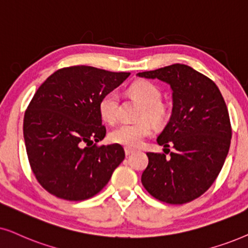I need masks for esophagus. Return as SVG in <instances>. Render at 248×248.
<instances>
[{"label":"esophagus","instance_id":"obj_1","mask_svg":"<svg viewBox=\"0 0 248 248\" xmlns=\"http://www.w3.org/2000/svg\"><path fill=\"white\" fill-rule=\"evenodd\" d=\"M136 152V150H134V148H130V147H124V153H126L127 156H129L130 154H133Z\"/></svg>","mask_w":248,"mask_h":248}]
</instances>
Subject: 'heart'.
<instances>
[{
    "label": "heart",
    "mask_w": 248,
    "mask_h": 248,
    "mask_svg": "<svg viewBox=\"0 0 248 248\" xmlns=\"http://www.w3.org/2000/svg\"><path fill=\"white\" fill-rule=\"evenodd\" d=\"M130 93L136 96L144 105L141 115H146L155 124H161L166 120L168 110L166 105L161 103L162 93L156 85L150 81H135L129 87ZM101 118L105 122L113 124L119 117V94L117 91H110L101 97L98 103ZM152 126L147 120L137 122H121L108 134L112 143L126 147H137L143 143L144 138L150 136Z\"/></svg>",
    "instance_id": "heart-1"
}]
</instances>
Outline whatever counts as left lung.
Returning <instances> with one entry per match:
<instances>
[{
	"label": "left lung",
	"instance_id": "obj_1",
	"mask_svg": "<svg viewBox=\"0 0 248 248\" xmlns=\"http://www.w3.org/2000/svg\"><path fill=\"white\" fill-rule=\"evenodd\" d=\"M137 76L167 82L172 91L171 117L156 141L163 150L172 146L174 151L169 150V157L146 153L141 184L161 202H190L212 186L229 152L232 126L226 102L210 78L186 64Z\"/></svg>",
	"mask_w": 248,
	"mask_h": 248
}]
</instances>
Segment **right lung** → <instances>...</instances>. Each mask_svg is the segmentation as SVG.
Masks as SVG:
<instances>
[{
  "mask_svg": "<svg viewBox=\"0 0 248 248\" xmlns=\"http://www.w3.org/2000/svg\"><path fill=\"white\" fill-rule=\"evenodd\" d=\"M129 75L75 65L39 86L26 110L24 138L32 172L49 194L67 201L91 199L124 161L121 145H96L107 134L98 103Z\"/></svg>",
  "mask_w": 248,
  "mask_h": 248,
  "instance_id": "1",
  "label": "right lung"
}]
</instances>
